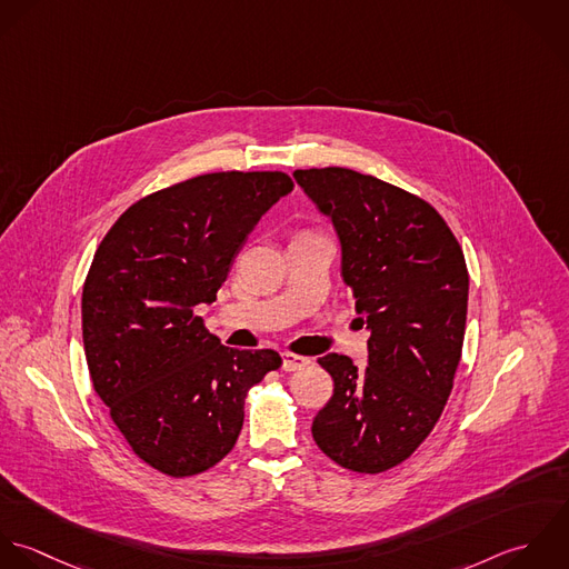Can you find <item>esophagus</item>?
Masks as SVG:
<instances>
[{
    "label": "esophagus",
    "mask_w": 569,
    "mask_h": 569,
    "mask_svg": "<svg viewBox=\"0 0 569 569\" xmlns=\"http://www.w3.org/2000/svg\"><path fill=\"white\" fill-rule=\"evenodd\" d=\"M310 360L308 358H303V356H299V353H283V371H297V369H301V367H306Z\"/></svg>",
    "instance_id": "1"
}]
</instances>
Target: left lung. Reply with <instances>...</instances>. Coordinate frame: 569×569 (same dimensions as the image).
Wrapping results in <instances>:
<instances>
[{
	"label": "left lung",
	"mask_w": 569,
	"mask_h": 569,
	"mask_svg": "<svg viewBox=\"0 0 569 569\" xmlns=\"http://www.w3.org/2000/svg\"><path fill=\"white\" fill-rule=\"evenodd\" d=\"M332 220L342 281L369 330V362L326 353L335 393L312 422L319 449L353 472H385L427 440L461 358L468 270L445 218L422 198L342 167L297 169Z\"/></svg>",
	"instance_id": "obj_1"
}]
</instances>
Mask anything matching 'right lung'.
I'll use <instances>...</instances> for the list:
<instances>
[{"label":"right lung","instance_id":"1","mask_svg":"<svg viewBox=\"0 0 569 569\" xmlns=\"http://www.w3.org/2000/svg\"><path fill=\"white\" fill-rule=\"evenodd\" d=\"M295 182L281 171L204 173L131 204L97 248L81 317L90 378L144 463L191 477L224 459L250 387L281 367L272 349H230L213 303L261 216Z\"/></svg>","mask_w":569,"mask_h":569}]
</instances>
